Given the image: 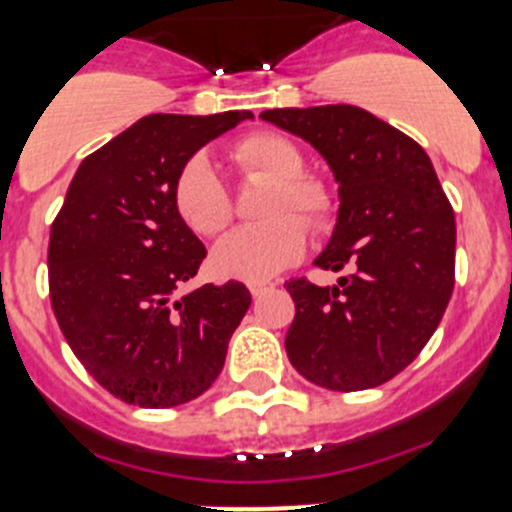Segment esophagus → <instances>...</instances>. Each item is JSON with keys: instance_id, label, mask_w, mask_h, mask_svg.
I'll list each match as a JSON object with an SVG mask.
<instances>
[{"instance_id": "esophagus-1", "label": "esophagus", "mask_w": 512, "mask_h": 512, "mask_svg": "<svg viewBox=\"0 0 512 512\" xmlns=\"http://www.w3.org/2000/svg\"><path fill=\"white\" fill-rule=\"evenodd\" d=\"M275 285H277V282H272V280H255V282H247V289H250L252 297H260V294L272 292Z\"/></svg>"}]
</instances>
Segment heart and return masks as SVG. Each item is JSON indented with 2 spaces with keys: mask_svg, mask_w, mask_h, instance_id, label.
Here are the masks:
<instances>
[{
  "mask_svg": "<svg viewBox=\"0 0 512 512\" xmlns=\"http://www.w3.org/2000/svg\"><path fill=\"white\" fill-rule=\"evenodd\" d=\"M230 160L240 173H257L270 180L260 208L267 220L227 235L213 250L210 265L225 280H267L304 252V224L319 232L332 223L334 195L324 180L302 173V151L280 133L260 131L240 138L230 146ZM173 200L183 223L198 235H220L232 220L225 180L205 156H193L183 165Z\"/></svg>",
  "mask_w": 512,
  "mask_h": 512,
  "instance_id": "b5f03b06",
  "label": "heart"
}]
</instances>
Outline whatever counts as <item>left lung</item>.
<instances>
[{
	"mask_svg": "<svg viewBox=\"0 0 512 512\" xmlns=\"http://www.w3.org/2000/svg\"><path fill=\"white\" fill-rule=\"evenodd\" d=\"M262 121L312 143L339 183V215L322 270L334 287L285 282L294 299L285 349L294 369L332 391L394 379L436 332L456 282V220L421 146L347 103L272 108Z\"/></svg>",
	"mask_w": 512,
	"mask_h": 512,
	"instance_id": "obj_1",
	"label": "left lung"
}]
</instances>
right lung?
Wrapping results in <instances>:
<instances>
[{
    "label": "right lung",
    "mask_w": 512,
    "mask_h": 512,
    "mask_svg": "<svg viewBox=\"0 0 512 512\" xmlns=\"http://www.w3.org/2000/svg\"><path fill=\"white\" fill-rule=\"evenodd\" d=\"M245 118L252 113L141 118L84 158L51 225L56 322L84 369L126 404L198 399L250 307L235 280L175 297L208 255L175 210V180L198 148Z\"/></svg>",
    "instance_id": "1"
}]
</instances>
